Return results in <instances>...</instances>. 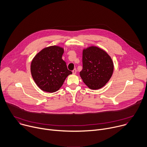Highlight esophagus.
I'll use <instances>...</instances> for the list:
<instances>
[{"instance_id":"1","label":"esophagus","mask_w":147,"mask_h":147,"mask_svg":"<svg viewBox=\"0 0 147 147\" xmlns=\"http://www.w3.org/2000/svg\"><path fill=\"white\" fill-rule=\"evenodd\" d=\"M72 72H73V74H76V73H77V70H76V69H74L72 71Z\"/></svg>"}]
</instances>
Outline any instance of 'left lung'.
Masks as SVG:
<instances>
[{
	"label": "left lung",
	"mask_w": 147,
	"mask_h": 147,
	"mask_svg": "<svg viewBox=\"0 0 147 147\" xmlns=\"http://www.w3.org/2000/svg\"><path fill=\"white\" fill-rule=\"evenodd\" d=\"M113 70L112 59L104 50L96 46L83 50V69L80 75L90 89L104 86L111 77Z\"/></svg>",
	"instance_id": "8db88e82"
}]
</instances>
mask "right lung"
Masks as SVG:
<instances>
[{
    "label": "right lung",
    "mask_w": 147,
    "mask_h": 147,
    "mask_svg": "<svg viewBox=\"0 0 147 147\" xmlns=\"http://www.w3.org/2000/svg\"><path fill=\"white\" fill-rule=\"evenodd\" d=\"M64 49L53 46L43 49L35 56L31 63V73L34 82L42 90L54 92L62 86L72 72L62 59Z\"/></svg>",
    "instance_id": "1"
}]
</instances>
